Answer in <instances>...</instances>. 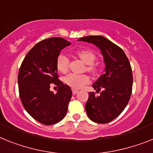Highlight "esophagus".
<instances>
[{"instance_id":"34e87169","label":"esophagus","mask_w":153,"mask_h":153,"mask_svg":"<svg viewBox=\"0 0 153 153\" xmlns=\"http://www.w3.org/2000/svg\"><path fill=\"white\" fill-rule=\"evenodd\" d=\"M79 92V90L78 89H74V88H73L72 89V94L73 95H75L76 93H78Z\"/></svg>"}]
</instances>
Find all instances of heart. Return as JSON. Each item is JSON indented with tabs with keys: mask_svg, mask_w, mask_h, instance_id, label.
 Segmentation results:
<instances>
[{
	"mask_svg": "<svg viewBox=\"0 0 153 153\" xmlns=\"http://www.w3.org/2000/svg\"><path fill=\"white\" fill-rule=\"evenodd\" d=\"M77 54L85 64L88 65L86 68L88 71L93 73V74L97 73L98 69L93 65L96 58L94 52H92L90 50L82 49V50H79L77 51ZM69 65H70V60L66 54L61 53L58 55L57 61H56V66L59 71L62 73L67 72L69 69ZM65 82L71 88H80L84 86L85 85L90 82V77L86 74H78L71 73L65 77Z\"/></svg>",
	"mask_w": 153,
	"mask_h": 153,
	"instance_id": "b5f03b06",
	"label": "heart"
}]
</instances>
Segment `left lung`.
I'll return each instance as SVG.
<instances>
[{
  "label": "left lung",
  "instance_id": "left-lung-1",
  "mask_svg": "<svg viewBox=\"0 0 153 153\" xmlns=\"http://www.w3.org/2000/svg\"><path fill=\"white\" fill-rule=\"evenodd\" d=\"M79 41L93 43L103 56L105 72L92 85L97 93L100 92L98 96L88 93L85 110L91 120L106 124L122 113L130 100L133 85L130 62L122 49L102 36H88Z\"/></svg>",
  "mask_w": 153,
  "mask_h": 153
}]
</instances>
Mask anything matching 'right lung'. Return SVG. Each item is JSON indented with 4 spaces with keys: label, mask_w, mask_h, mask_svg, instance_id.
<instances>
[{
    "label": "right lung",
    "mask_w": 153,
    "mask_h": 153,
    "mask_svg": "<svg viewBox=\"0 0 153 153\" xmlns=\"http://www.w3.org/2000/svg\"><path fill=\"white\" fill-rule=\"evenodd\" d=\"M71 43L60 37L48 38L36 44L19 68V96L24 108L41 124L51 125L65 117L72 92L58 79L56 61L63 48ZM56 85V94L49 91Z\"/></svg>",
    "instance_id": "right-lung-1"
}]
</instances>
